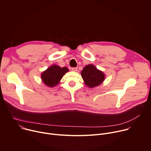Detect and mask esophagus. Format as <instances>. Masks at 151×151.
<instances>
[{
    "mask_svg": "<svg viewBox=\"0 0 151 151\" xmlns=\"http://www.w3.org/2000/svg\"><path fill=\"white\" fill-rule=\"evenodd\" d=\"M72 71H73V72H76V71H77V70H78V68H72Z\"/></svg>",
    "mask_w": 151,
    "mask_h": 151,
    "instance_id": "1",
    "label": "esophagus"
}]
</instances>
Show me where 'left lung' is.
<instances>
[{
  "label": "left lung",
  "instance_id": "8db88e82",
  "mask_svg": "<svg viewBox=\"0 0 151 151\" xmlns=\"http://www.w3.org/2000/svg\"><path fill=\"white\" fill-rule=\"evenodd\" d=\"M81 75L85 85L90 88L101 84L105 78L104 73L93 64L86 66L81 72Z\"/></svg>",
  "mask_w": 151,
  "mask_h": 151
}]
</instances>
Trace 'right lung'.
Wrapping results in <instances>:
<instances>
[{"label": "right lung", "instance_id": "1", "mask_svg": "<svg viewBox=\"0 0 151 151\" xmlns=\"http://www.w3.org/2000/svg\"><path fill=\"white\" fill-rule=\"evenodd\" d=\"M68 71L69 69L67 68H60L58 66L53 65L42 73L41 78L46 85L52 87L59 83L62 77Z\"/></svg>", "mask_w": 151, "mask_h": 151}]
</instances>
